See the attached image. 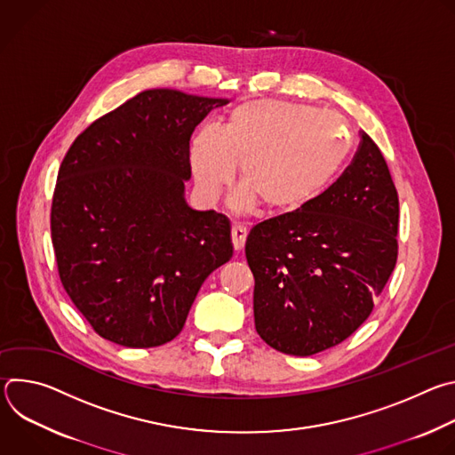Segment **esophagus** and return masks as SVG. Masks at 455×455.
<instances>
[{
	"label": "esophagus",
	"instance_id": "34e87169",
	"mask_svg": "<svg viewBox=\"0 0 455 455\" xmlns=\"http://www.w3.org/2000/svg\"><path fill=\"white\" fill-rule=\"evenodd\" d=\"M246 234H248V228L243 223H234L232 225V243H234L235 250H241L244 246Z\"/></svg>",
	"mask_w": 455,
	"mask_h": 455
}]
</instances>
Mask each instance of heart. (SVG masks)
Listing matches in <instances>:
<instances>
[{
	"instance_id": "heart-1",
	"label": "heart",
	"mask_w": 455,
	"mask_h": 455,
	"mask_svg": "<svg viewBox=\"0 0 455 455\" xmlns=\"http://www.w3.org/2000/svg\"><path fill=\"white\" fill-rule=\"evenodd\" d=\"M347 151L342 115L279 99H251L237 104L221 129H200L190 146V164L198 185L216 194L239 162L237 207L259 198L268 209H293L331 180Z\"/></svg>"
}]
</instances>
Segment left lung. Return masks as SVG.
<instances>
[{"label": "left lung", "mask_w": 455, "mask_h": 455, "mask_svg": "<svg viewBox=\"0 0 455 455\" xmlns=\"http://www.w3.org/2000/svg\"><path fill=\"white\" fill-rule=\"evenodd\" d=\"M398 218L387 162L362 132L351 165L328 190L250 230L244 253L259 337L293 356L351 337L396 267Z\"/></svg>", "instance_id": "left-lung-1"}]
</instances>
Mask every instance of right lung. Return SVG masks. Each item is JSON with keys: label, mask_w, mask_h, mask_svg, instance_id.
Returning <instances> with one entry per match:
<instances>
[{"label": "right lung", "mask_w": 455, "mask_h": 455, "mask_svg": "<svg viewBox=\"0 0 455 455\" xmlns=\"http://www.w3.org/2000/svg\"><path fill=\"white\" fill-rule=\"evenodd\" d=\"M227 102L146 90L90 124L64 156L50 216L59 277L102 339L171 342L232 257L227 216L185 202L190 135Z\"/></svg>", "instance_id": "1"}]
</instances>
